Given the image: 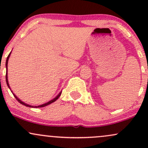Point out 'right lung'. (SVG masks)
I'll use <instances>...</instances> for the list:
<instances>
[{
  "instance_id": "add662e5",
  "label": "right lung",
  "mask_w": 148,
  "mask_h": 148,
  "mask_svg": "<svg viewBox=\"0 0 148 148\" xmlns=\"http://www.w3.org/2000/svg\"><path fill=\"white\" fill-rule=\"evenodd\" d=\"M10 53L9 54V55H8V58H7V60H6V69H7V72H8V59H9V58H10ZM5 79H6V83H7V85H8V87H9V88L10 89V86H9V84H8V73H7L6 75H5ZM12 94H13V95L14 96V97L16 98V100H17V101H18V102H19L20 103H21V104L24 105V106H25L32 107V108H33V107H34V106H30V105H28V104H26V103H23V101H21V100H20L19 99H18V98L17 97H16V95H15L14 94V93L12 92ZM60 95H61V92H60V93H59V95L56 97L54 98L53 99L51 100V101H49V102H47V103H44V104L40 105V106H35V108H37V107H38V108H40V107H44V106H47V105L50 104V103H53V102H54V101H56V100L59 98V97L60 96Z\"/></svg>"
}]
</instances>
